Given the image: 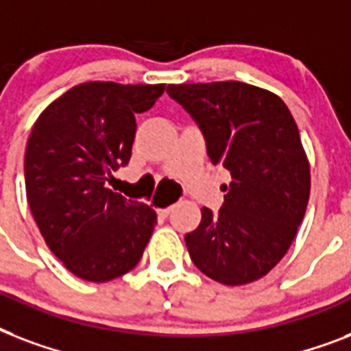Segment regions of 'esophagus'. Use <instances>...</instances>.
<instances>
[{
  "instance_id": "34e87169",
  "label": "esophagus",
  "mask_w": 351,
  "mask_h": 351,
  "mask_svg": "<svg viewBox=\"0 0 351 351\" xmlns=\"http://www.w3.org/2000/svg\"><path fill=\"white\" fill-rule=\"evenodd\" d=\"M173 208H175V206H165V208L158 209V213L162 215V217H167V215H169L171 211H173Z\"/></svg>"
}]
</instances>
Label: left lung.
Instances as JSON below:
<instances>
[{"mask_svg":"<svg viewBox=\"0 0 351 351\" xmlns=\"http://www.w3.org/2000/svg\"><path fill=\"white\" fill-rule=\"evenodd\" d=\"M202 129L211 164L231 173L219 213L186 234L195 266L226 286L258 280L288 253L310 200V162L288 106L244 82L167 87Z\"/></svg>","mask_w":351,"mask_h":351,"instance_id":"obj_1","label":"left lung"}]
</instances>
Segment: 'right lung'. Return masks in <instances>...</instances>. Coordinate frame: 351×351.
I'll return each instance as SVG.
<instances>
[{
  "instance_id": "add662e5",
  "label": "right lung",
  "mask_w": 351,
  "mask_h": 351,
  "mask_svg": "<svg viewBox=\"0 0 351 351\" xmlns=\"http://www.w3.org/2000/svg\"><path fill=\"white\" fill-rule=\"evenodd\" d=\"M165 84L85 82L49 104L25 147V191L49 250L76 277L107 282L136 266L156 211L106 186L129 164L134 114Z\"/></svg>"
}]
</instances>
